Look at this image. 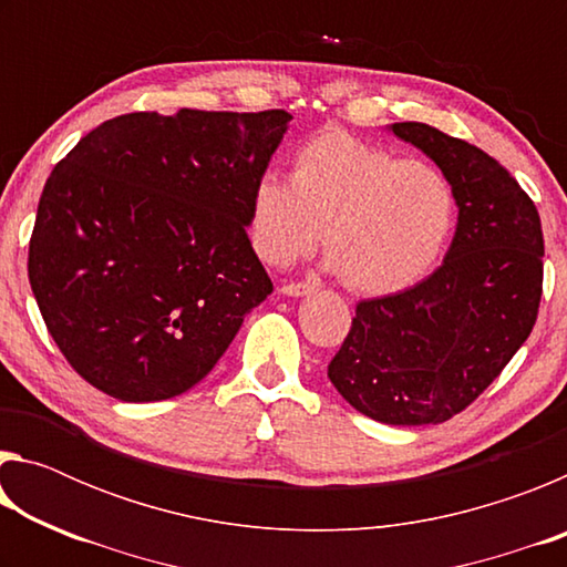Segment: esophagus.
<instances>
[{
  "mask_svg": "<svg viewBox=\"0 0 567 567\" xmlns=\"http://www.w3.org/2000/svg\"><path fill=\"white\" fill-rule=\"evenodd\" d=\"M282 295H290V297H300V295H310L315 292V285L310 282H287L280 287Z\"/></svg>",
  "mask_w": 567,
  "mask_h": 567,
  "instance_id": "obj_1",
  "label": "esophagus"
}]
</instances>
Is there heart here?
I'll return each instance as SVG.
<instances>
[{
    "label": "heart",
    "mask_w": 567,
    "mask_h": 567,
    "mask_svg": "<svg viewBox=\"0 0 567 567\" xmlns=\"http://www.w3.org/2000/svg\"><path fill=\"white\" fill-rule=\"evenodd\" d=\"M453 182L425 159H402L342 130L302 142L292 177L265 172L249 199V239L290 265L322 239L330 267L364 295L405 290L443 255L455 227Z\"/></svg>",
    "instance_id": "b5f03b06"
}]
</instances>
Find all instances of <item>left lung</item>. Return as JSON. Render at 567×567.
Masks as SVG:
<instances>
[{
    "label": "left lung",
    "mask_w": 567,
    "mask_h": 567,
    "mask_svg": "<svg viewBox=\"0 0 567 567\" xmlns=\"http://www.w3.org/2000/svg\"><path fill=\"white\" fill-rule=\"evenodd\" d=\"M392 132L453 182L457 229L433 275L358 302L328 378L372 420L437 425L473 405L533 332L543 227L527 192L487 152L422 122Z\"/></svg>",
    "instance_id": "1"
}]
</instances>
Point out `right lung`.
<instances>
[{
  "instance_id": "add662e5",
  "label": "right lung",
  "mask_w": 567,
  "mask_h": 567,
  "mask_svg": "<svg viewBox=\"0 0 567 567\" xmlns=\"http://www.w3.org/2000/svg\"><path fill=\"white\" fill-rule=\"evenodd\" d=\"M285 110L130 112L47 177L30 285L72 370L124 402L195 388L272 292L247 237L249 199Z\"/></svg>"
}]
</instances>
